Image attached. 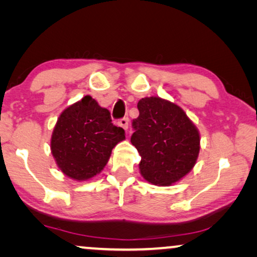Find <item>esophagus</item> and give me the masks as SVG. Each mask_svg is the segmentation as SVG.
Masks as SVG:
<instances>
[{"label": "esophagus", "mask_w": 257, "mask_h": 257, "mask_svg": "<svg viewBox=\"0 0 257 257\" xmlns=\"http://www.w3.org/2000/svg\"><path fill=\"white\" fill-rule=\"evenodd\" d=\"M118 124L121 126L122 128L125 130V131H127V128H128V118L126 117V118H121L120 120L118 121Z\"/></svg>", "instance_id": "obj_1"}]
</instances>
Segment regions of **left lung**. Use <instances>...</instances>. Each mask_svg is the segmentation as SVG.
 <instances>
[{"mask_svg": "<svg viewBox=\"0 0 257 257\" xmlns=\"http://www.w3.org/2000/svg\"><path fill=\"white\" fill-rule=\"evenodd\" d=\"M138 110L131 143L142 157L140 173L153 185L174 184L191 172L198 159V128L180 106L163 98H143Z\"/></svg>", "mask_w": 257, "mask_h": 257, "instance_id": "8db88e82", "label": "left lung"}]
</instances>
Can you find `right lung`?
Returning a JSON list of instances; mask_svg holds the SVG:
<instances>
[{
    "label": "right lung",
    "mask_w": 257,
    "mask_h": 257,
    "mask_svg": "<svg viewBox=\"0 0 257 257\" xmlns=\"http://www.w3.org/2000/svg\"><path fill=\"white\" fill-rule=\"evenodd\" d=\"M124 139L125 131L112 124L107 108L85 96L59 115L51 137V153L66 177L85 181L103 170L112 149Z\"/></svg>",
    "instance_id": "right-lung-1"
}]
</instances>
